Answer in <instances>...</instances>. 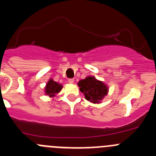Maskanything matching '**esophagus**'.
Wrapping results in <instances>:
<instances>
[{
	"label": "esophagus",
	"instance_id": "obj_1",
	"mask_svg": "<svg viewBox=\"0 0 156 156\" xmlns=\"http://www.w3.org/2000/svg\"><path fill=\"white\" fill-rule=\"evenodd\" d=\"M69 83H74V79H69Z\"/></svg>",
	"mask_w": 156,
	"mask_h": 156
}]
</instances>
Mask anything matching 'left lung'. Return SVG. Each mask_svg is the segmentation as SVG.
I'll return each mask as SVG.
<instances>
[{"mask_svg": "<svg viewBox=\"0 0 156 156\" xmlns=\"http://www.w3.org/2000/svg\"><path fill=\"white\" fill-rule=\"evenodd\" d=\"M80 90L83 93L85 98L93 103H99L108 94V87L94 76L86 77L78 83Z\"/></svg>", "mask_w": 156, "mask_h": 156, "instance_id": "obj_1", "label": "left lung"}]
</instances>
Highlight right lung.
Returning <instances> with one entry per match:
<instances>
[{
    "instance_id": "add662e5",
    "label": "right lung",
    "mask_w": 156,
    "mask_h": 156,
    "mask_svg": "<svg viewBox=\"0 0 156 156\" xmlns=\"http://www.w3.org/2000/svg\"><path fill=\"white\" fill-rule=\"evenodd\" d=\"M62 88V86L61 84L51 79L45 87V93L49 97H55L59 91H61Z\"/></svg>"
}]
</instances>
